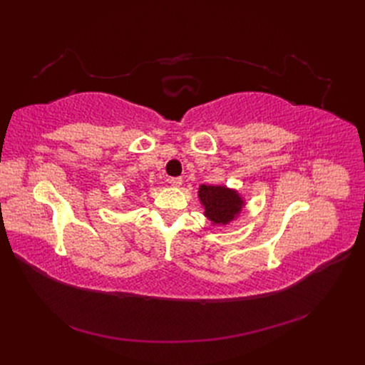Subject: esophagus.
I'll return each mask as SVG.
<instances>
[{
	"instance_id": "obj_1",
	"label": "esophagus",
	"mask_w": 365,
	"mask_h": 365,
	"mask_svg": "<svg viewBox=\"0 0 365 365\" xmlns=\"http://www.w3.org/2000/svg\"><path fill=\"white\" fill-rule=\"evenodd\" d=\"M169 182L173 185V187H181L182 184V178H180V176H176V178H170Z\"/></svg>"
}]
</instances>
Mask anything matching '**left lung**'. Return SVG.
<instances>
[{"label": "left lung", "instance_id": "8db88e82", "mask_svg": "<svg viewBox=\"0 0 365 365\" xmlns=\"http://www.w3.org/2000/svg\"><path fill=\"white\" fill-rule=\"evenodd\" d=\"M200 200L205 208V216L215 225L231 222L244 207V200L236 190H230L225 185H201Z\"/></svg>", "mask_w": 365, "mask_h": 365}]
</instances>
